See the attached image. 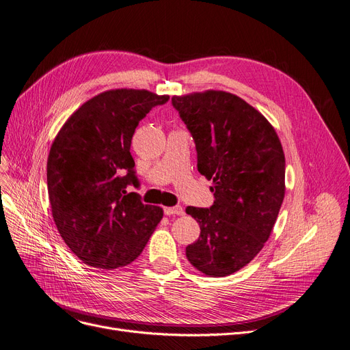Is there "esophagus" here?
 I'll return each instance as SVG.
<instances>
[{
	"label": "esophagus",
	"mask_w": 350,
	"mask_h": 350,
	"mask_svg": "<svg viewBox=\"0 0 350 350\" xmlns=\"http://www.w3.org/2000/svg\"><path fill=\"white\" fill-rule=\"evenodd\" d=\"M164 213L165 215H185V211H183V208L182 206H173V208H164Z\"/></svg>",
	"instance_id": "esophagus-1"
}]
</instances>
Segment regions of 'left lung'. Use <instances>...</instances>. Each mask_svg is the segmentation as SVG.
Listing matches in <instances>:
<instances>
[{"label":"left lung","mask_w":350,"mask_h":350,"mask_svg":"<svg viewBox=\"0 0 350 350\" xmlns=\"http://www.w3.org/2000/svg\"><path fill=\"white\" fill-rule=\"evenodd\" d=\"M172 103L215 198L211 208H186L200 227L187 260L208 276H228L253 260L273 230L285 196L284 150L267 119L235 94L209 90Z\"/></svg>","instance_id":"obj_1"}]
</instances>
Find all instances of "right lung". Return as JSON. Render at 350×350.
<instances>
[{
	"label": "right lung",
	"mask_w": 350,
	"mask_h": 350,
	"mask_svg": "<svg viewBox=\"0 0 350 350\" xmlns=\"http://www.w3.org/2000/svg\"><path fill=\"white\" fill-rule=\"evenodd\" d=\"M168 96L118 88L77 109L56 135L48 157V193L62 240L83 263L98 269L137 258L163 218L144 205L131 141L139 120Z\"/></svg>",
	"instance_id": "right-lung-1"
}]
</instances>
